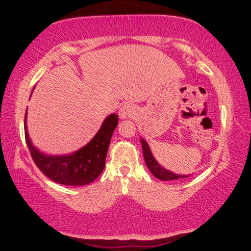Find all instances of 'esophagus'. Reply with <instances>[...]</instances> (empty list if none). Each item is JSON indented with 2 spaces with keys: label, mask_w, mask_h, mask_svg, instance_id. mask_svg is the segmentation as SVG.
Returning <instances> with one entry per match:
<instances>
[{
  "label": "esophagus",
  "mask_w": 251,
  "mask_h": 251,
  "mask_svg": "<svg viewBox=\"0 0 251 251\" xmlns=\"http://www.w3.org/2000/svg\"><path fill=\"white\" fill-rule=\"evenodd\" d=\"M134 113H135V107L134 105L130 103H125L124 105H122L120 107V110H118V115H120L122 120H125V118L131 116Z\"/></svg>",
  "instance_id": "obj_1"
}]
</instances>
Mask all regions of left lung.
<instances>
[{
    "label": "left lung",
    "instance_id": "left-lung-1",
    "mask_svg": "<svg viewBox=\"0 0 251 251\" xmlns=\"http://www.w3.org/2000/svg\"><path fill=\"white\" fill-rule=\"evenodd\" d=\"M142 147H143V154H144V159H145V163L147 165L148 169H150L151 173L154 175L156 178H158L160 180H175V179H180V178H186L189 175H178V174L173 173L171 171H167L164 167H161L158 161H157L154 156H152L151 148L148 146L147 142L145 139L141 138Z\"/></svg>",
    "mask_w": 251,
    "mask_h": 251
}]
</instances>
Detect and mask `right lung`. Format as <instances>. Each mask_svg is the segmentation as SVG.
<instances>
[{"label":"right lung","instance_id":"obj_1","mask_svg":"<svg viewBox=\"0 0 251 251\" xmlns=\"http://www.w3.org/2000/svg\"><path fill=\"white\" fill-rule=\"evenodd\" d=\"M26 118L27 108L24 117L25 141L34 163L46 177L57 184L84 186L91 184L100 175L105 167L110 138L118 124L116 114H110L105 118L90 143L67 155H48L37 150L28 136Z\"/></svg>","mask_w":251,"mask_h":251}]
</instances>
